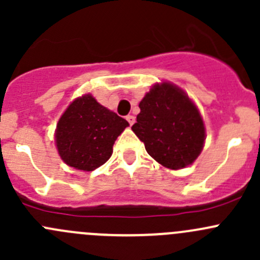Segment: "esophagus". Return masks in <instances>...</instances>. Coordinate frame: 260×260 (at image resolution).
Returning a JSON list of instances; mask_svg holds the SVG:
<instances>
[{"label":"esophagus","mask_w":260,"mask_h":260,"mask_svg":"<svg viewBox=\"0 0 260 260\" xmlns=\"http://www.w3.org/2000/svg\"><path fill=\"white\" fill-rule=\"evenodd\" d=\"M125 119L128 120V123H129L131 125H132L133 123L136 122V118H135V115H131V114H129V115H127V117H125Z\"/></svg>","instance_id":"esophagus-1"}]
</instances>
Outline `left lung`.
<instances>
[{
  "label": "left lung",
  "instance_id": "8db88e82",
  "mask_svg": "<svg viewBox=\"0 0 260 260\" xmlns=\"http://www.w3.org/2000/svg\"><path fill=\"white\" fill-rule=\"evenodd\" d=\"M132 131L162 166L180 170L201 153L206 133L203 117L187 94L170 81L154 84L140 102Z\"/></svg>",
  "mask_w": 260,
  "mask_h": 260
}]
</instances>
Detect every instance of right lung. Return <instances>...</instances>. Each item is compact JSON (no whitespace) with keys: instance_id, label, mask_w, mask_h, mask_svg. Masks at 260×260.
<instances>
[{"instance_id":"obj_1","label":"right lung","mask_w":260,"mask_h":260,"mask_svg":"<svg viewBox=\"0 0 260 260\" xmlns=\"http://www.w3.org/2000/svg\"><path fill=\"white\" fill-rule=\"evenodd\" d=\"M128 125L91 94H85L75 99L57 122V152L68 166L93 171L108 161L115 140Z\"/></svg>"}]
</instances>
